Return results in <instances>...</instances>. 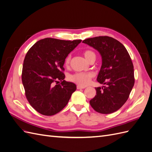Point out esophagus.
<instances>
[{
  "label": "esophagus",
  "mask_w": 152,
  "mask_h": 152,
  "mask_svg": "<svg viewBox=\"0 0 152 152\" xmlns=\"http://www.w3.org/2000/svg\"><path fill=\"white\" fill-rule=\"evenodd\" d=\"M77 89H84V88H86V86H80V85H78V86H77Z\"/></svg>",
  "instance_id": "34e87169"
}]
</instances>
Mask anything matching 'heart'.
I'll list each match as a JSON object with an SVG mask.
<instances>
[{
	"label": "heart",
	"mask_w": 152,
	"mask_h": 152,
	"mask_svg": "<svg viewBox=\"0 0 152 152\" xmlns=\"http://www.w3.org/2000/svg\"><path fill=\"white\" fill-rule=\"evenodd\" d=\"M83 55L87 61L90 62L92 59H96V54L93 50L90 49L85 50L83 52ZM71 60V55L69 54L66 57L65 59V65L68 66ZM93 75L90 73H83V72H78L74 74L70 75L69 76L68 79L70 81L75 82V83L79 84L80 86H86L89 84Z\"/></svg>",
	"instance_id": "heart-1"
}]
</instances>
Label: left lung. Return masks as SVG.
<instances>
[{
    "mask_svg": "<svg viewBox=\"0 0 152 152\" xmlns=\"http://www.w3.org/2000/svg\"><path fill=\"white\" fill-rule=\"evenodd\" d=\"M82 42L97 50L102 58L97 80L104 86L96 87V95L90 100V104L100 113L116 112L126 102L134 84L129 54L122 44L110 37H96Z\"/></svg>",
    "mask_w": 152,
    "mask_h": 152,
    "instance_id": "left-lung-1",
    "label": "left lung"
}]
</instances>
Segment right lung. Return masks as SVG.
Segmentation results:
<instances>
[{
  "label": "right lung",
  "mask_w": 152,
  "mask_h": 152,
  "mask_svg": "<svg viewBox=\"0 0 152 152\" xmlns=\"http://www.w3.org/2000/svg\"><path fill=\"white\" fill-rule=\"evenodd\" d=\"M82 40L45 38L37 41L27 52L23 65L22 82L30 105L44 115L51 116L67 104L77 87L66 82L65 59ZM59 81L61 84L55 85Z\"/></svg>",
  "instance_id": "right-lung-1"
}]
</instances>
